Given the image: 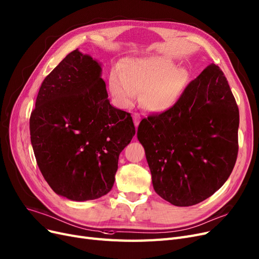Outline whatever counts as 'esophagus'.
<instances>
[{"label": "esophagus", "mask_w": 259, "mask_h": 259, "mask_svg": "<svg viewBox=\"0 0 259 259\" xmlns=\"http://www.w3.org/2000/svg\"><path fill=\"white\" fill-rule=\"evenodd\" d=\"M133 120H134V124H135V126L137 127L139 125L140 120H141V117H140L139 113H134V115H133Z\"/></svg>", "instance_id": "34e87169"}]
</instances>
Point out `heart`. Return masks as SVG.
Masks as SVG:
<instances>
[{
	"instance_id": "obj_1",
	"label": "heart",
	"mask_w": 259,
	"mask_h": 259,
	"mask_svg": "<svg viewBox=\"0 0 259 259\" xmlns=\"http://www.w3.org/2000/svg\"><path fill=\"white\" fill-rule=\"evenodd\" d=\"M165 57L126 58L121 70L113 68L109 74V88L113 99L122 107L130 106L137 94L142 106L151 111L171 108L181 99L188 84V72L173 69Z\"/></svg>"
}]
</instances>
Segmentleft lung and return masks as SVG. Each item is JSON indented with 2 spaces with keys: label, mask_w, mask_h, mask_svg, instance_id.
I'll return each mask as SVG.
<instances>
[{
  "label": "left lung",
  "mask_w": 259,
  "mask_h": 259,
  "mask_svg": "<svg viewBox=\"0 0 259 259\" xmlns=\"http://www.w3.org/2000/svg\"><path fill=\"white\" fill-rule=\"evenodd\" d=\"M239 109L213 64L185 88L175 105L141 120L154 190L175 206L198 204L219 190L238 155Z\"/></svg>",
  "instance_id": "1"
}]
</instances>
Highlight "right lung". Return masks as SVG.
I'll return each instance as SVG.
<instances>
[{
  "mask_svg": "<svg viewBox=\"0 0 259 259\" xmlns=\"http://www.w3.org/2000/svg\"><path fill=\"white\" fill-rule=\"evenodd\" d=\"M101 66L78 50L45 78L30 113L38 167L57 194L88 201L107 194L122 150L135 135L131 113L110 105Z\"/></svg>",
  "mask_w": 259,
  "mask_h": 259,
  "instance_id": "1",
  "label": "right lung"
}]
</instances>
